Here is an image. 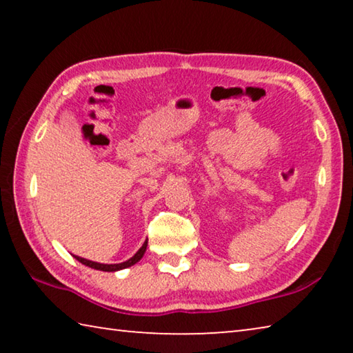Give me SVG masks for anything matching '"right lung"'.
I'll use <instances>...</instances> for the list:
<instances>
[{"mask_svg":"<svg viewBox=\"0 0 353 353\" xmlns=\"http://www.w3.org/2000/svg\"><path fill=\"white\" fill-rule=\"evenodd\" d=\"M146 246H148V241L143 243V246L139 249V252H137L132 259H129L123 263H117V265H104V263H97V261H90V260H85V259H81V256L74 255V259L77 261H81L82 265H85L88 268H93V270H98V271H105V272H115L119 270H126V268L135 265L137 261L141 260V256L145 255L146 252Z\"/></svg>","mask_w":353,"mask_h":353,"instance_id":"1","label":"right lung"}]
</instances>
